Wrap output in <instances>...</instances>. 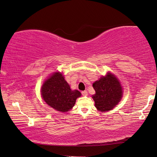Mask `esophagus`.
Listing matches in <instances>:
<instances>
[{
  "instance_id": "obj_1",
  "label": "esophagus",
  "mask_w": 157,
  "mask_h": 157,
  "mask_svg": "<svg viewBox=\"0 0 157 157\" xmlns=\"http://www.w3.org/2000/svg\"><path fill=\"white\" fill-rule=\"evenodd\" d=\"M82 95H87V94H88V92L86 91V90L82 91Z\"/></svg>"
}]
</instances>
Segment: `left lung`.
<instances>
[{
  "instance_id": "left-lung-1",
  "label": "left lung",
  "mask_w": 157,
  "mask_h": 157,
  "mask_svg": "<svg viewBox=\"0 0 157 157\" xmlns=\"http://www.w3.org/2000/svg\"><path fill=\"white\" fill-rule=\"evenodd\" d=\"M96 94L92 96L98 111L105 112L113 109L121 99L122 87L116 77L108 73L93 84Z\"/></svg>"
}]
</instances>
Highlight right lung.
I'll use <instances>...</instances> for the list:
<instances>
[{
	"mask_svg": "<svg viewBox=\"0 0 157 157\" xmlns=\"http://www.w3.org/2000/svg\"><path fill=\"white\" fill-rule=\"evenodd\" d=\"M42 98L47 104L60 112L69 111L74 106L78 90H71L61 73L56 72L46 79L41 89Z\"/></svg>",
	"mask_w": 157,
	"mask_h": 157,
	"instance_id": "right-lung-1",
	"label": "right lung"
}]
</instances>
